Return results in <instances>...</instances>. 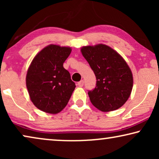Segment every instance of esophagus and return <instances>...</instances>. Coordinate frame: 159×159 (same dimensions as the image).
Returning <instances> with one entry per match:
<instances>
[{
    "label": "esophagus",
    "instance_id": "34e87169",
    "mask_svg": "<svg viewBox=\"0 0 159 159\" xmlns=\"http://www.w3.org/2000/svg\"><path fill=\"white\" fill-rule=\"evenodd\" d=\"M77 84H78V85H79L80 87H82V86L84 85V81H83V80H81V81L78 82Z\"/></svg>",
    "mask_w": 159,
    "mask_h": 159
}]
</instances>
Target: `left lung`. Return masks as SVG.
Instances as JSON below:
<instances>
[{"instance_id": "8db88e82", "label": "left lung", "mask_w": 159, "mask_h": 159, "mask_svg": "<svg viewBox=\"0 0 159 159\" xmlns=\"http://www.w3.org/2000/svg\"><path fill=\"white\" fill-rule=\"evenodd\" d=\"M81 52L96 77V86L88 91L91 103L102 111L120 108L131 94L133 77L119 54L103 44L84 46Z\"/></svg>"}]
</instances>
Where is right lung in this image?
Returning a JSON list of instances; mask_svg holds the SVG:
<instances>
[{"instance_id":"1","label":"right lung","mask_w":159,"mask_h":159,"mask_svg":"<svg viewBox=\"0 0 159 159\" xmlns=\"http://www.w3.org/2000/svg\"><path fill=\"white\" fill-rule=\"evenodd\" d=\"M71 49L50 45L37 54L28 69L26 84L30 99L43 111L56 114L65 108L75 88L63 66Z\"/></svg>"}]
</instances>
